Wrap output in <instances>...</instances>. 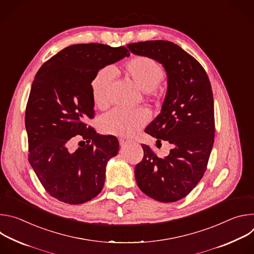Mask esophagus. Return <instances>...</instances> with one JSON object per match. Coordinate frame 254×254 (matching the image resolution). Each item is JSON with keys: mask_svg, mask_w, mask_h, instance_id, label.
I'll use <instances>...</instances> for the list:
<instances>
[{"mask_svg": "<svg viewBox=\"0 0 254 254\" xmlns=\"http://www.w3.org/2000/svg\"><path fill=\"white\" fill-rule=\"evenodd\" d=\"M129 142H130V141L127 140V139L120 138V144H121V147H126V146H127V144H128Z\"/></svg>", "mask_w": 254, "mask_h": 254, "instance_id": "obj_1", "label": "esophagus"}]
</instances>
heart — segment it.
<instances>
[{
	"label": "heart",
	"instance_id": "1",
	"mask_svg": "<svg viewBox=\"0 0 254 254\" xmlns=\"http://www.w3.org/2000/svg\"><path fill=\"white\" fill-rule=\"evenodd\" d=\"M127 76L148 96L155 94L156 88L164 77L161 64L147 56H134L124 66ZM111 68L99 70L91 81L92 99L99 110H105L111 104L110 87L114 79ZM150 121V114L144 108L133 111L114 110L106 114L99 123L100 130L105 134L130 137Z\"/></svg>",
	"mask_w": 254,
	"mask_h": 254
}]
</instances>
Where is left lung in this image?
I'll use <instances>...</instances> for the list:
<instances>
[{
    "label": "left lung",
    "instance_id": "1",
    "mask_svg": "<svg viewBox=\"0 0 254 254\" xmlns=\"http://www.w3.org/2000/svg\"><path fill=\"white\" fill-rule=\"evenodd\" d=\"M135 55L163 64L168 88L161 114L144 129L169 141L173 149L159 158L141 144L143 158L135 166L138 188L164 203L186 197L202 179L214 143V100L210 80L202 65L177 44L165 40L131 43Z\"/></svg>",
    "mask_w": 254,
    "mask_h": 254
}]
</instances>
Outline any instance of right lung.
<instances>
[{
    "label": "right lung",
    "mask_w": 254,
    "mask_h": 254,
    "mask_svg": "<svg viewBox=\"0 0 254 254\" xmlns=\"http://www.w3.org/2000/svg\"><path fill=\"white\" fill-rule=\"evenodd\" d=\"M129 56L126 47L71 45L46 61L35 75L25 114L29 163L45 190L68 204H82L102 190L105 167L119 153L114 135L96 133L91 81L97 72ZM74 137L83 147L68 150ZM81 142V141H80Z\"/></svg>",
    "instance_id": "add662e5"
}]
</instances>
